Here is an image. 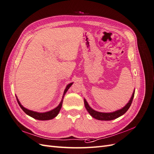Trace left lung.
I'll list each match as a JSON object with an SVG mask.
<instances>
[{"label": "left lung", "mask_w": 154, "mask_h": 154, "mask_svg": "<svg viewBox=\"0 0 154 154\" xmlns=\"http://www.w3.org/2000/svg\"><path fill=\"white\" fill-rule=\"evenodd\" d=\"M134 93H135V90L134 91L129 102L127 103V104L125 107H123L120 110H117L112 112H98L93 110V109H91V107L88 105V103L85 99H84V105H85L86 110L90 114V115L93 118H95L98 120H105V121L112 120L118 117L122 116L127 111V110L129 109V107L131 106V103L132 102L133 98H134Z\"/></svg>", "instance_id": "left-lung-1"}]
</instances>
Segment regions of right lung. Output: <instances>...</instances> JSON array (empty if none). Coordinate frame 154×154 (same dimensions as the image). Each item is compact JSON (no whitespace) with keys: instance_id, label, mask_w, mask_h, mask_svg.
Wrapping results in <instances>:
<instances>
[{"instance_id":"right-lung-1","label":"right lung","mask_w":154,"mask_h":154,"mask_svg":"<svg viewBox=\"0 0 154 154\" xmlns=\"http://www.w3.org/2000/svg\"><path fill=\"white\" fill-rule=\"evenodd\" d=\"M73 84V82L67 85V86L66 87V89L64 90V94H63V97H64V95H65V93H66V91H68V90L69 88H70V87ZM17 102L19 104L20 107H21L22 109L26 112L27 115L31 116L32 118H34V119H36V120H52V119L54 118L56 116H57V115L59 114V111H60V109L62 107V104H63V100L62 99V100L61 101L60 103L59 104V106L56 107L55 109H54L50 111H48V112H35V111H31V110H29L25 108L24 107H23L22 105L20 102H19L18 99L17 98Z\"/></svg>"}]
</instances>
